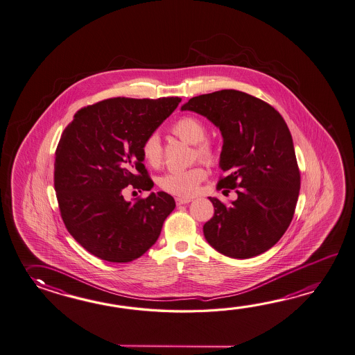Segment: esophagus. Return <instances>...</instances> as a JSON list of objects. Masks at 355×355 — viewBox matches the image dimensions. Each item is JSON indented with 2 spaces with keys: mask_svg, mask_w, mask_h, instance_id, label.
Masks as SVG:
<instances>
[{
  "mask_svg": "<svg viewBox=\"0 0 355 355\" xmlns=\"http://www.w3.org/2000/svg\"><path fill=\"white\" fill-rule=\"evenodd\" d=\"M192 200L191 198H182V197H177L175 198V203L177 205H186V203L191 202Z\"/></svg>",
  "mask_w": 355,
  "mask_h": 355,
  "instance_id": "obj_1",
  "label": "esophagus"
}]
</instances>
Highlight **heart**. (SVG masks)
I'll list each match as a JSON object with an SVG mask.
<instances>
[{"label": "heart", "mask_w": 355, "mask_h": 355, "mask_svg": "<svg viewBox=\"0 0 355 355\" xmlns=\"http://www.w3.org/2000/svg\"><path fill=\"white\" fill-rule=\"evenodd\" d=\"M172 132L183 141L193 145V159L202 160L205 163H212L216 159V148L209 139H206L207 128L200 119L195 116H183L173 123ZM140 150L143 159L149 166L158 168L163 164V145L157 132L149 134L143 140ZM206 177L207 171L203 164H196L189 169L166 173L160 178L159 186L169 195L189 198L197 193L201 182L205 181Z\"/></svg>", "instance_id": "heart-1"}]
</instances>
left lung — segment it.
Wrapping results in <instances>:
<instances>
[{
    "instance_id": "8db88e82",
    "label": "left lung",
    "mask_w": 355,
    "mask_h": 355,
    "mask_svg": "<svg viewBox=\"0 0 355 355\" xmlns=\"http://www.w3.org/2000/svg\"><path fill=\"white\" fill-rule=\"evenodd\" d=\"M182 110L215 123L224 138L217 189H235L238 200L215 207L203 235L218 253L246 259L281 239L295 215L301 174L290 129L269 103L236 89L192 97Z\"/></svg>"
}]
</instances>
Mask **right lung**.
<instances>
[{"mask_svg": "<svg viewBox=\"0 0 355 355\" xmlns=\"http://www.w3.org/2000/svg\"><path fill=\"white\" fill-rule=\"evenodd\" d=\"M180 97H115L78 110L55 150L54 189L67 230L88 253L134 261L159 238L174 198L152 192L128 202V186L150 191L140 146L173 112Z\"/></svg>", "mask_w": 355, "mask_h": 355, "instance_id": "1", "label": "right lung"}]
</instances>
